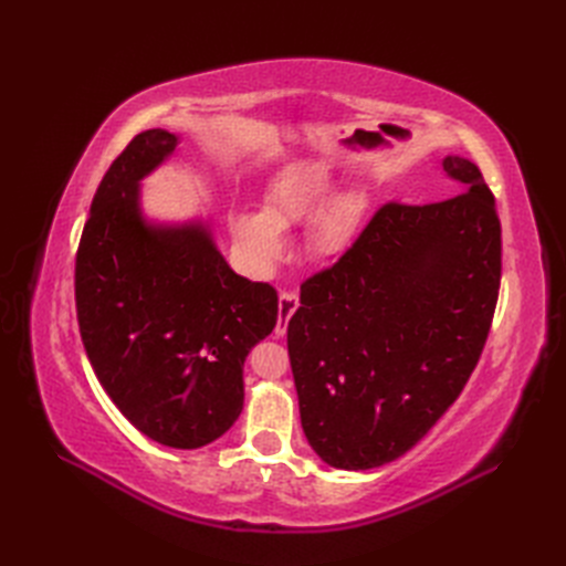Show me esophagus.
<instances>
[{
  "instance_id": "esophagus-1",
  "label": "esophagus",
  "mask_w": 566,
  "mask_h": 566,
  "mask_svg": "<svg viewBox=\"0 0 566 566\" xmlns=\"http://www.w3.org/2000/svg\"><path fill=\"white\" fill-rule=\"evenodd\" d=\"M300 306V297L293 290H283L279 297V323H276V335H285L287 331V321L293 318V314L297 312Z\"/></svg>"
}]
</instances>
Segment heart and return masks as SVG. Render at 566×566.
Instances as JSON below:
<instances>
[{
	"label": "heart",
	"instance_id": "heart-1",
	"mask_svg": "<svg viewBox=\"0 0 566 566\" xmlns=\"http://www.w3.org/2000/svg\"><path fill=\"white\" fill-rule=\"evenodd\" d=\"M335 175L323 163H295L273 179L264 193L262 212L243 210L231 217V241L238 260L256 276H269L287 252L283 229L310 221L306 241L318 256L345 252L361 221L366 200L358 191L333 199Z\"/></svg>",
	"mask_w": 566,
	"mask_h": 566
}]
</instances>
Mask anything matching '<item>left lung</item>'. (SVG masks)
Segmentation results:
<instances>
[{
    "label": "left lung",
    "mask_w": 566,
    "mask_h": 566,
    "mask_svg": "<svg viewBox=\"0 0 566 566\" xmlns=\"http://www.w3.org/2000/svg\"><path fill=\"white\" fill-rule=\"evenodd\" d=\"M462 193L387 202L339 260L302 285L287 354L306 441L337 470L401 458L460 397L501 287V221L468 158Z\"/></svg>",
    "instance_id": "left-lung-1"
}]
</instances>
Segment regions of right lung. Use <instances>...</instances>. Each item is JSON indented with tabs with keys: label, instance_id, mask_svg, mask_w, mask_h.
<instances>
[{
	"label": "right lung",
	"instance_id": "obj_1",
	"mask_svg": "<svg viewBox=\"0 0 566 566\" xmlns=\"http://www.w3.org/2000/svg\"><path fill=\"white\" fill-rule=\"evenodd\" d=\"M179 136L146 129L113 160L75 260L80 335L101 387L136 430L200 449L243 410V364L279 318V295L227 264L200 219L156 224L139 184Z\"/></svg>",
	"mask_w": 566,
	"mask_h": 566
}]
</instances>
